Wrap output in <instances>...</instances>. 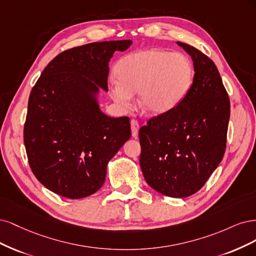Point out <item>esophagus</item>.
Segmentation results:
<instances>
[{"instance_id": "34e87169", "label": "esophagus", "mask_w": 256, "mask_h": 256, "mask_svg": "<svg viewBox=\"0 0 256 256\" xmlns=\"http://www.w3.org/2000/svg\"><path fill=\"white\" fill-rule=\"evenodd\" d=\"M130 130H132V136L136 138L139 130V123L137 120H134V119L130 120Z\"/></svg>"}]
</instances>
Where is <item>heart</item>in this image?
<instances>
[{"mask_svg": "<svg viewBox=\"0 0 256 256\" xmlns=\"http://www.w3.org/2000/svg\"><path fill=\"white\" fill-rule=\"evenodd\" d=\"M118 80H112L110 92L122 107H130L139 92V105L150 114H162L176 107L192 83V62L180 53L146 50L130 54L118 62Z\"/></svg>", "mask_w": 256, "mask_h": 256, "instance_id": "1", "label": "heart"}]
</instances>
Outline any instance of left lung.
Wrapping results in <instances>:
<instances>
[{
    "label": "left lung",
    "instance_id": "1",
    "mask_svg": "<svg viewBox=\"0 0 256 256\" xmlns=\"http://www.w3.org/2000/svg\"><path fill=\"white\" fill-rule=\"evenodd\" d=\"M192 56V84L180 104L139 130L140 167L154 190L172 198L199 192L224 158L230 98L216 64L198 48Z\"/></svg>",
    "mask_w": 256,
    "mask_h": 256
}]
</instances>
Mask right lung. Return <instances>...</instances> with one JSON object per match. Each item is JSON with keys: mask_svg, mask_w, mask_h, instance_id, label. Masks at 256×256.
I'll list each match as a JSON object with an SVG mask.
<instances>
[{"mask_svg": "<svg viewBox=\"0 0 256 256\" xmlns=\"http://www.w3.org/2000/svg\"><path fill=\"white\" fill-rule=\"evenodd\" d=\"M130 40L92 42L52 60L32 87L24 146L39 182L57 194L82 199L102 187L107 164L130 137L128 117L112 118L98 107L108 90V62Z\"/></svg>", "mask_w": 256, "mask_h": 256, "instance_id": "1", "label": "right lung"}]
</instances>
